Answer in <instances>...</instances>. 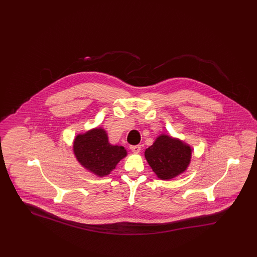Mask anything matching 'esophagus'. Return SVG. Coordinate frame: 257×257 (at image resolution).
I'll list each match as a JSON object with an SVG mask.
<instances>
[{"label": "esophagus", "instance_id": "34e87169", "mask_svg": "<svg viewBox=\"0 0 257 257\" xmlns=\"http://www.w3.org/2000/svg\"><path fill=\"white\" fill-rule=\"evenodd\" d=\"M141 146H131L130 147V149L134 152V153H139V152H141Z\"/></svg>", "mask_w": 257, "mask_h": 257}]
</instances>
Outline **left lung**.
I'll list each match as a JSON object with an SVG mask.
<instances>
[{"label":"left lung","mask_w":257,"mask_h":257,"mask_svg":"<svg viewBox=\"0 0 257 257\" xmlns=\"http://www.w3.org/2000/svg\"><path fill=\"white\" fill-rule=\"evenodd\" d=\"M192 147L170 135L161 134L145 151L148 165L161 180H171L187 171L192 159Z\"/></svg>","instance_id":"1"}]
</instances>
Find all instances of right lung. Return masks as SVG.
I'll return each instance as SVG.
<instances>
[{
	"mask_svg": "<svg viewBox=\"0 0 257 257\" xmlns=\"http://www.w3.org/2000/svg\"><path fill=\"white\" fill-rule=\"evenodd\" d=\"M73 152L80 165L98 177L110 174L127 156L124 147L110 145L108 134L102 127L77 135L73 141Z\"/></svg>",
	"mask_w": 257,
	"mask_h": 257,
	"instance_id": "add662e5",
	"label": "right lung"
}]
</instances>
